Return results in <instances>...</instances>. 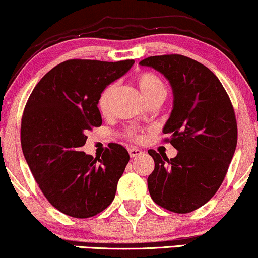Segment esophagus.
<instances>
[{
    "label": "esophagus",
    "mask_w": 258,
    "mask_h": 258,
    "mask_svg": "<svg viewBox=\"0 0 258 258\" xmlns=\"http://www.w3.org/2000/svg\"><path fill=\"white\" fill-rule=\"evenodd\" d=\"M128 153H130V156L133 158V157H138V156L143 155V151L140 149L131 148V149H128Z\"/></svg>",
    "instance_id": "1"
}]
</instances>
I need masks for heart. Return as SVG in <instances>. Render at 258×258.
<instances>
[{
	"instance_id": "b5f03b06",
	"label": "heart",
	"mask_w": 258,
	"mask_h": 258,
	"mask_svg": "<svg viewBox=\"0 0 258 258\" xmlns=\"http://www.w3.org/2000/svg\"><path fill=\"white\" fill-rule=\"evenodd\" d=\"M136 82L137 86L139 88L140 93H142V95L144 96V99L148 101V102L153 99H156V97H165L167 90H165L163 81L157 76V75L151 73H143L138 75ZM114 90H115V86H114V84H109V86H107L105 89L101 91L99 100H97V107H99L100 112L102 114H107L109 112L110 100H112ZM131 136L135 137L133 133H131Z\"/></svg>"
}]
</instances>
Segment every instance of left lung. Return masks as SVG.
<instances>
[{"label":"left lung","mask_w":258,"mask_h":258,"mask_svg":"<svg viewBox=\"0 0 258 258\" xmlns=\"http://www.w3.org/2000/svg\"><path fill=\"white\" fill-rule=\"evenodd\" d=\"M170 83L172 110L163 127L177 156L155 150L148 178L152 200L175 213H189L211 200L223 183L237 146V121L230 97L208 68L181 54L143 59Z\"/></svg>","instance_id":"left-lung-1"}]
</instances>
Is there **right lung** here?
<instances>
[{
    "label": "right lung",
    "mask_w": 258,
    "mask_h": 258,
    "mask_svg": "<svg viewBox=\"0 0 258 258\" xmlns=\"http://www.w3.org/2000/svg\"><path fill=\"white\" fill-rule=\"evenodd\" d=\"M133 59H70L48 71L32 91L21 121L25 159L42 194L67 216L89 218L114 200L130 155L113 144L99 158L86 155L87 131L102 123L101 91L123 76Z\"/></svg>",
    "instance_id": "add662e5"
}]
</instances>
